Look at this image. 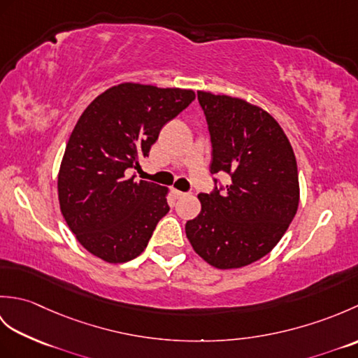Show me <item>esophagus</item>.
<instances>
[{
    "label": "esophagus",
    "mask_w": 358,
    "mask_h": 358,
    "mask_svg": "<svg viewBox=\"0 0 358 358\" xmlns=\"http://www.w3.org/2000/svg\"><path fill=\"white\" fill-rule=\"evenodd\" d=\"M173 195L177 196V199H183V196H186L187 194H186V192H181V191H177V189H175V191H173Z\"/></svg>",
    "instance_id": "obj_1"
}]
</instances>
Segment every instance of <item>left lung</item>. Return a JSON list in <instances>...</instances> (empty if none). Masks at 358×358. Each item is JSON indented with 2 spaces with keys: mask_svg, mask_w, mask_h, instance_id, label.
<instances>
[{
  "mask_svg": "<svg viewBox=\"0 0 358 358\" xmlns=\"http://www.w3.org/2000/svg\"><path fill=\"white\" fill-rule=\"evenodd\" d=\"M199 101L210 132V173H229L231 183L222 194H199L201 210L186 223V237L210 266L238 269L269 254L295 217L296 159L283 129L260 106L204 90Z\"/></svg>",
  "mask_w": 358,
  "mask_h": 358,
  "instance_id": "1",
  "label": "left lung"
}]
</instances>
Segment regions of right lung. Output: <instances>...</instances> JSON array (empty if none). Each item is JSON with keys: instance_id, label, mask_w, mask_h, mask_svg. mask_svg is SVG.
<instances>
[{"instance_id": "1", "label": "right lung", "mask_w": 358, "mask_h": 358, "mask_svg": "<svg viewBox=\"0 0 358 358\" xmlns=\"http://www.w3.org/2000/svg\"><path fill=\"white\" fill-rule=\"evenodd\" d=\"M194 98L192 89L121 83L78 118L59 164V209L80 245L103 262L138 257L169 212V189L126 171L140 167L162 127Z\"/></svg>"}]
</instances>
